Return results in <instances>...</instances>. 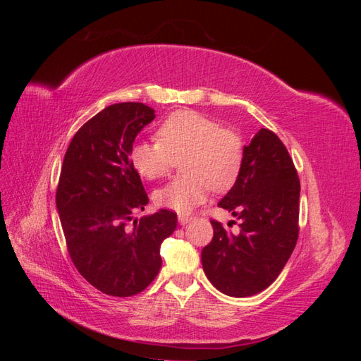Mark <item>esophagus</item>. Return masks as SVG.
<instances>
[{"instance_id": "34e87169", "label": "esophagus", "mask_w": 361, "mask_h": 361, "mask_svg": "<svg viewBox=\"0 0 361 361\" xmlns=\"http://www.w3.org/2000/svg\"><path fill=\"white\" fill-rule=\"evenodd\" d=\"M179 223L180 224H187L190 220H191V216L190 215H187V214H179Z\"/></svg>"}]
</instances>
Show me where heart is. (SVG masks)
<instances>
[{
  "label": "heart",
  "mask_w": 361,
  "mask_h": 361,
  "mask_svg": "<svg viewBox=\"0 0 361 361\" xmlns=\"http://www.w3.org/2000/svg\"><path fill=\"white\" fill-rule=\"evenodd\" d=\"M157 138L134 145L129 159L141 178L155 180L166 176L182 158V176L154 194L161 207L188 212L206 200L211 188L218 192L232 188L243 170V137L199 111L171 113L159 125Z\"/></svg>",
  "instance_id": "heart-1"
}]
</instances>
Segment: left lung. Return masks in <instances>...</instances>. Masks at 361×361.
I'll return each mask as SVG.
<instances>
[{"mask_svg":"<svg viewBox=\"0 0 361 361\" xmlns=\"http://www.w3.org/2000/svg\"><path fill=\"white\" fill-rule=\"evenodd\" d=\"M218 206L238 218L239 233L211 221L214 238L202 250L204 274L226 295L251 297L279 277L300 233V178L272 130L262 128L245 146L239 178Z\"/></svg>","mask_w":361,"mask_h":361,"instance_id":"1","label":"left lung"}]
</instances>
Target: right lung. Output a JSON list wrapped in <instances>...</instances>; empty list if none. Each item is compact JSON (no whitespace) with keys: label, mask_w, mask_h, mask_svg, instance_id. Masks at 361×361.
I'll list each match as a JSON object with an SVG mask.
<instances>
[{"label":"right lung","mask_w":361,"mask_h":361,"mask_svg":"<svg viewBox=\"0 0 361 361\" xmlns=\"http://www.w3.org/2000/svg\"><path fill=\"white\" fill-rule=\"evenodd\" d=\"M154 118L141 102L106 106L78 129L63 159L56 203L68 253L80 274L111 297H133L154 281L161 243L178 226L169 209L133 220L149 199L129 152Z\"/></svg>","instance_id":"obj_1"}]
</instances>
